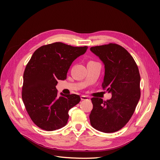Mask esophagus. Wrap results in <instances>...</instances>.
<instances>
[{
	"instance_id": "esophagus-1",
	"label": "esophagus",
	"mask_w": 160,
	"mask_h": 160,
	"mask_svg": "<svg viewBox=\"0 0 160 160\" xmlns=\"http://www.w3.org/2000/svg\"><path fill=\"white\" fill-rule=\"evenodd\" d=\"M81 100H88L90 99L89 98L88 96H86V95H81Z\"/></svg>"
}]
</instances>
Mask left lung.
<instances>
[{"instance_id": "left-lung-1", "label": "left lung", "mask_w": 160, "mask_h": 160, "mask_svg": "<svg viewBox=\"0 0 160 160\" xmlns=\"http://www.w3.org/2000/svg\"><path fill=\"white\" fill-rule=\"evenodd\" d=\"M90 50L105 65L102 88L112 97L107 101L91 98V126L113 133L123 128L133 115L141 95L138 67L129 52L115 43L92 47Z\"/></svg>"}]
</instances>
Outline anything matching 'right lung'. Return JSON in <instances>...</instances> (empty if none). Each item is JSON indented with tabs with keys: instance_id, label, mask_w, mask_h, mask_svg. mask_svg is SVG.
<instances>
[{
	"instance_id": "1",
	"label": "right lung",
	"mask_w": 160,
	"mask_h": 160,
	"mask_svg": "<svg viewBox=\"0 0 160 160\" xmlns=\"http://www.w3.org/2000/svg\"><path fill=\"white\" fill-rule=\"evenodd\" d=\"M88 47H72L61 42L41 46L32 54L23 74L22 99L31 120L46 131L67 123L69 111L81 101L76 94L58 95V80H65L72 62Z\"/></svg>"
}]
</instances>
